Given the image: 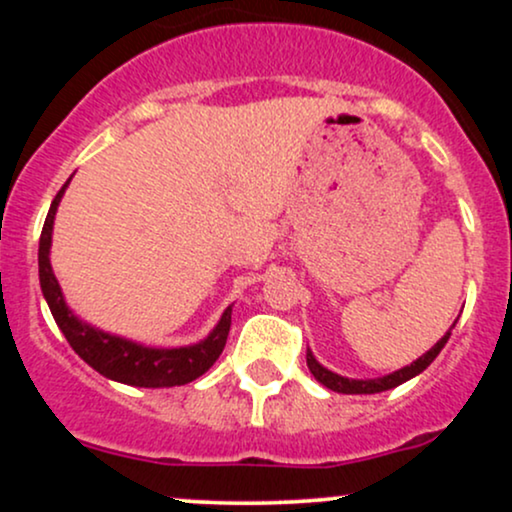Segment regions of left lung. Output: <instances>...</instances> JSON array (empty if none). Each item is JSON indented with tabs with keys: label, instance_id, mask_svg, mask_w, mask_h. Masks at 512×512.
I'll use <instances>...</instances> for the list:
<instances>
[{
	"label": "left lung",
	"instance_id": "8db88e82",
	"mask_svg": "<svg viewBox=\"0 0 512 512\" xmlns=\"http://www.w3.org/2000/svg\"><path fill=\"white\" fill-rule=\"evenodd\" d=\"M452 327H455V325H452ZM452 327H450V332H452ZM450 332H445L443 339H440V342L433 346V349H428L424 356L416 358V361L411 363V366H404V368L395 370V373L383 375V378H373V380H351V378H344V375L332 373V370H327L325 366H320V363L315 361V356L310 354V349H308V356H305V358H308V368H310V373L315 375L317 383L330 387V390L342 392V395H375V392L392 390V387L407 383V380L414 378V375L424 373V370L431 366L433 361H436V356L440 354V349H443V346L448 344Z\"/></svg>",
	"mask_w": 512,
	"mask_h": 512
}]
</instances>
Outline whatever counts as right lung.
Segmentation results:
<instances>
[{
	"mask_svg": "<svg viewBox=\"0 0 512 512\" xmlns=\"http://www.w3.org/2000/svg\"><path fill=\"white\" fill-rule=\"evenodd\" d=\"M69 180L52 199L48 219H45L43 233H40L38 248V274L40 289H43L45 301L50 305V313L55 317L64 337L72 349L79 354L93 370L105 375V378L117 380V383L134 387H175L187 385L197 380L214 366L216 358L221 356L226 346L228 330H231V305L223 310L219 325L211 330L207 339L199 344L180 346V349H154V346H142L129 339L115 337L96 327L86 325L76 317L64 303L62 289L52 274L50 264V245H52V223H55L57 207L67 190Z\"/></svg>",
	"mask_w": 512,
	"mask_h": 512,
	"instance_id": "1",
	"label": "right lung"
}]
</instances>
